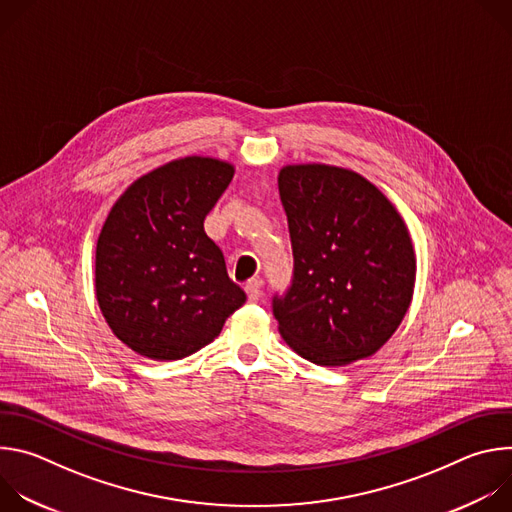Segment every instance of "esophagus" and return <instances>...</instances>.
I'll list each match as a JSON object with an SVG mask.
<instances>
[{
  "label": "esophagus",
  "instance_id": "obj_1",
  "mask_svg": "<svg viewBox=\"0 0 512 512\" xmlns=\"http://www.w3.org/2000/svg\"><path fill=\"white\" fill-rule=\"evenodd\" d=\"M245 291H247V298H249V302H259L261 300V281L259 279H251V281H247V285H245Z\"/></svg>",
  "mask_w": 512,
  "mask_h": 512
}]
</instances>
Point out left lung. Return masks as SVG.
Instances as JSON below:
<instances>
[{
    "label": "left lung",
    "mask_w": 512,
    "mask_h": 512,
    "mask_svg": "<svg viewBox=\"0 0 512 512\" xmlns=\"http://www.w3.org/2000/svg\"><path fill=\"white\" fill-rule=\"evenodd\" d=\"M277 186L294 253L291 283L271 300L281 336L324 367L375 354L401 324L415 285L399 212L344 168L285 166Z\"/></svg>",
    "instance_id": "left-lung-1"
}]
</instances>
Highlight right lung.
Masks as SVG:
<instances>
[{
  "instance_id": "1",
  "label": "right lung",
  "mask_w": 512,
  "mask_h": 512,
  "mask_svg": "<svg viewBox=\"0 0 512 512\" xmlns=\"http://www.w3.org/2000/svg\"><path fill=\"white\" fill-rule=\"evenodd\" d=\"M233 166L190 156L135 180L97 241L95 289L113 334L141 356L178 360L212 342L247 296L204 218Z\"/></svg>"
}]
</instances>
